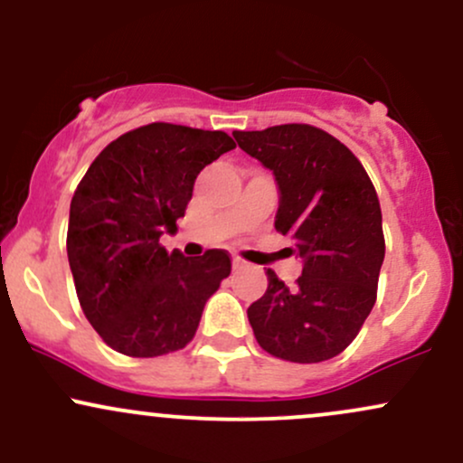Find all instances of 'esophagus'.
I'll return each mask as SVG.
<instances>
[{
  "mask_svg": "<svg viewBox=\"0 0 463 463\" xmlns=\"http://www.w3.org/2000/svg\"><path fill=\"white\" fill-rule=\"evenodd\" d=\"M232 268H235V269H241V268H246V261H243V259L235 257V259H232Z\"/></svg>",
  "mask_w": 463,
  "mask_h": 463,
  "instance_id": "34e87169",
  "label": "esophagus"
}]
</instances>
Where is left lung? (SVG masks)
Masks as SVG:
<instances>
[{
	"label": "left lung",
	"mask_w": 463,
	"mask_h": 463,
	"mask_svg": "<svg viewBox=\"0 0 463 463\" xmlns=\"http://www.w3.org/2000/svg\"><path fill=\"white\" fill-rule=\"evenodd\" d=\"M232 137L274 172L280 191L274 226L305 263L294 287L268 269V289L248 307L254 337L265 353L294 364L337 357L376 302L385 237L374 184L359 158L316 126Z\"/></svg>",
	"instance_id": "left-lung-1"
}]
</instances>
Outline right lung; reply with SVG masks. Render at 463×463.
Here are the masks:
<instances>
[{
    "label": "right lung",
    "mask_w": 463,
    "mask_h": 463,
    "mask_svg": "<svg viewBox=\"0 0 463 463\" xmlns=\"http://www.w3.org/2000/svg\"><path fill=\"white\" fill-rule=\"evenodd\" d=\"M232 147L222 130L154 121L110 141L80 180L69 268L84 316L117 353L161 357L187 346L231 274L226 250L189 259L158 239L176 231L202 169Z\"/></svg>",
    "instance_id": "1"
}]
</instances>
